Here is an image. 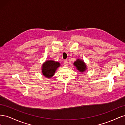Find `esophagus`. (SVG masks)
Returning <instances> with one entry per match:
<instances>
[{
    "label": "esophagus",
    "mask_w": 125,
    "mask_h": 125,
    "mask_svg": "<svg viewBox=\"0 0 125 125\" xmlns=\"http://www.w3.org/2000/svg\"><path fill=\"white\" fill-rule=\"evenodd\" d=\"M68 64V62L67 60H65L63 62V65L65 66H67Z\"/></svg>",
    "instance_id": "1"
}]
</instances>
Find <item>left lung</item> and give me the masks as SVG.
I'll return each instance as SVG.
<instances>
[{"label": "left lung", "mask_w": 125, "mask_h": 125, "mask_svg": "<svg viewBox=\"0 0 125 125\" xmlns=\"http://www.w3.org/2000/svg\"><path fill=\"white\" fill-rule=\"evenodd\" d=\"M73 65L76 67V69L80 73H84L87 69L86 63L83 60L81 59H77L73 62Z\"/></svg>", "instance_id": "8db88e82"}]
</instances>
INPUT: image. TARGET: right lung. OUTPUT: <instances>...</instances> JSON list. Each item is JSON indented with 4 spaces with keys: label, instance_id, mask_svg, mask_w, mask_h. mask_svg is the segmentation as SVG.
I'll list each match as a JSON object with an SVG mask.
<instances>
[{
    "label": "right lung",
    "instance_id": "1",
    "mask_svg": "<svg viewBox=\"0 0 125 125\" xmlns=\"http://www.w3.org/2000/svg\"><path fill=\"white\" fill-rule=\"evenodd\" d=\"M60 63L53 60H46L42 66V73L44 77L47 78H52L55 73V72Z\"/></svg>",
    "mask_w": 125,
    "mask_h": 125
}]
</instances>
